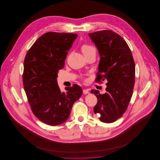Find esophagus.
Listing matches in <instances>:
<instances>
[{
	"instance_id": "obj_1",
	"label": "esophagus",
	"mask_w": 160,
	"mask_h": 160,
	"mask_svg": "<svg viewBox=\"0 0 160 160\" xmlns=\"http://www.w3.org/2000/svg\"><path fill=\"white\" fill-rule=\"evenodd\" d=\"M83 93L84 94H88V93H89V91L88 89H84L83 90Z\"/></svg>"
}]
</instances>
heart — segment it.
Segmentation results:
<instances>
[{"label":"heart","instance_id":"1","mask_svg":"<svg viewBox=\"0 0 160 160\" xmlns=\"http://www.w3.org/2000/svg\"><path fill=\"white\" fill-rule=\"evenodd\" d=\"M82 51L84 53V55H86L89 52H91L92 51L95 50V48L92 47V46H90V45H88V44H84L82 46Z\"/></svg>","mask_w":160,"mask_h":160}]
</instances>
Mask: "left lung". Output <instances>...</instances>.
<instances>
[{
    "label": "left lung",
    "instance_id": "left-lung-1",
    "mask_svg": "<svg viewBox=\"0 0 160 160\" xmlns=\"http://www.w3.org/2000/svg\"><path fill=\"white\" fill-rule=\"evenodd\" d=\"M99 53L100 62L97 81H107L106 92L100 94L92 89L98 102L94 107L99 119L112 123L125 113L132 95L135 83V63L126 42L110 30L89 33Z\"/></svg>",
    "mask_w": 160,
    "mask_h": 160
}]
</instances>
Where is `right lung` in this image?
Returning <instances> with one entry per match:
<instances>
[{"mask_svg":"<svg viewBox=\"0 0 160 160\" xmlns=\"http://www.w3.org/2000/svg\"><path fill=\"white\" fill-rule=\"evenodd\" d=\"M78 35L49 32L41 36L24 58L23 81L24 91L34 114L50 126H57L68 119L72 107L82 94L74 84L60 91L57 76Z\"/></svg>","mask_w":160,"mask_h":160,"instance_id":"1","label":"right lung"}]
</instances>
